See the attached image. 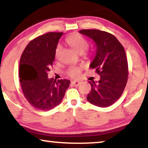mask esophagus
Returning <instances> with one entry per match:
<instances>
[{
  "label": "esophagus",
  "instance_id": "1",
  "mask_svg": "<svg viewBox=\"0 0 148 148\" xmlns=\"http://www.w3.org/2000/svg\"><path fill=\"white\" fill-rule=\"evenodd\" d=\"M71 84L72 85H74L75 86H78L79 84H80V81H76V80H74V81H72Z\"/></svg>",
  "mask_w": 148,
  "mask_h": 148
}]
</instances>
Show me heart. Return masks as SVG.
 Segmentation results:
<instances>
[{
    "label": "heart",
    "instance_id": "obj_1",
    "mask_svg": "<svg viewBox=\"0 0 148 148\" xmlns=\"http://www.w3.org/2000/svg\"><path fill=\"white\" fill-rule=\"evenodd\" d=\"M66 43L75 51L78 53H82L88 47V42L82 35L78 33H74L68 37L66 39ZM61 50V46L58 45L56 49V56L58 57ZM82 66H71L68 70L67 74L72 78H78L80 76Z\"/></svg>",
    "mask_w": 148,
    "mask_h": 148
}]
</instances>
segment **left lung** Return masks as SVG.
I'll return each instance as SVG.
<instances>
[{"instance_id": "obj_1", "label": "left lung", "mask_w": 148, "mask_h": 148, "mask_svg": "<svg viewBox=\"0 0 148 148\" xmlns=\"http://www.w3.org/2000/svg\"><path fill=\"white\" fill-rule=\"evenodd\" d=\"M79 33L95 42L97 50L90 68L101 76L98 82L89 81L91 90L86 99L97 107H109L121 97L127 82L128 63L124 47L108 32L82 29Z\"/></svg>"}]
</instances>
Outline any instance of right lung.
Listing matches in <instances>:
<instances>
[{
  "label": "right lung",
  "mask_w": 148,
  "mask_h": 148,
  "mask_svg": "<svg viewBox=\"0 0 148 148\" xmlns=\"http://www.w3.org/2000/svg\"><path fill=\"white\" fill-rule=\"evenodd\" d=\"M63 33L49 32L31 41L20 60L19 78L25 97L31 105L49 111L60 105L70 86L66 79L47 78L56 56V49Z\"/></svg>",
  "instance_id": "add662e5"
}]
</instances>
